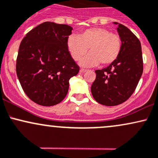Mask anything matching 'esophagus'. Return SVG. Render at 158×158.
Segmentation results:
<instances>
[{
	"mask_svg": "<svg viewBox=\"0 0 158 158\" xmlns=\"http://www.w3.org/2000/svg\"><path fill=\"white\" fill-rule=\"evenodd\" d=\"M86 72V69H80V72H81V73H84V72Z\"/></svg>",
	"mask_w": 158,
	"mask_h": 158,
	"instance_id": "obj_1",
	"label": "esophagus"
}]
</instances>
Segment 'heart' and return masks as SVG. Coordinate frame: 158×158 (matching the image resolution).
I'll list each match as a JSON object with an SVG mask.
<instances>
[{
    "label": "heart",
    "instance_id": "b5f03b06",
    "mask_svg": "<svg viewBox=\"0 0 158 158\" xmlns=\"http://www.w3.org/2000/svg\"><path fill=\"white\" fill-rule=\"evenodd\" d=\"M67 48L76 61L82 59L89 48L90 54L81 62L84 66H93L101 63L103 65L113 63L118 58L122 48V41L116 33L107 29L93 27L78 35H71Z\"/></svg>",
    "mask_w": 158,
    "mask_h": 158
}]
</instances>
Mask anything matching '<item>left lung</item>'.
<instances>
[{"instance_id":"obj_1","label":"left lung","mask_w":158,"mask_h":158,"mask_svg":"<svg viewBox=\"0 0 158 158\" xmlns=\"http://www.w3.org/2000/svg\"><path fill=\"white\" fill-rule=\"evenodd\" d=\"M118 24L117 31L122 41L118 58L109 66L95 70L96 77L92 84L94 99L105 106H116L131 96L143 71L139 40L128 28Z\"/></svg>"}]
</instances>
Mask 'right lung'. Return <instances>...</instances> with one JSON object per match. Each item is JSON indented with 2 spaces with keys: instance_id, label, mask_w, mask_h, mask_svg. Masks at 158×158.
Returning <instances> with one entry per match:
<instances>
[{
  "instance_id": "obj_1",
  "label": "right lung",
  "mask_w": 158,
  "mask_h": 158,
  "mask_svg": "<svg viewBox=\"0 0 158 158\" xmlns=\"http://www.w3.org/2000/svg\"><path fill=\"white\" fill-rule=\"evenodd\" d=\"M72 27L46 22L28 32L19 46L16 73L27 97L42 106H53L66 96L69 79L80 67L67 41Z\"/></svg>"
}]
</instances>
